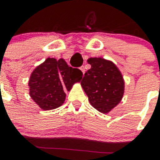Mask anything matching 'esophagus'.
Listing matches in <instances>:
<instances>
[{
    "instance_id": "34e87169",
    "label": "esophagus",
    "mask_w": 160,
    "mask_h": 160,
    "mask_svg": "<svg viewBox=\"0 0 160 160\" xmlns=\"http://www.w3.org/2000/svg\"><path fill=\"white\" fill-rule=\"evenodd\" d=\"M80 70L82 71L83 74H85V66H81V67H80Z\"/></svg>"
}]
</instances>
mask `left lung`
I'll return each instance as SVG.
<instances>
[{"mask_svg": "<svg viewBox=\"0 0 160 160\" xmlns=\"http://www.w3.org/2000/svg\"><path fill=\"white\" fill-rule=\"evenodd\" d=\"M91 68L81 81L90 105L98 111L108 114L119 105L124 96V80L113 61L102 57L87 60Z\"/></svg>", "mask_w": 160, "mask_h": 160, "instance_id": "8db88e82", "label": "left lung"}]
</instances>
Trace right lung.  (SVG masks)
Instances as JSON below:
<instances>
[{
  "label": "right lung",
  "mask_w": 160,
  "mask_h": 160,
  "mask_svg": "<svg viewBox=\"0 0 160 160\" xmlns=\"http://www.w3.org/2000/svg\"><path fill=\"white\" fill-rule=\"evenodd\" d=\"M83 73L70 67L62 58L48 57L36 66L29 79L30 96L44 110L61 106L65 100V90L70 91L75 83L80 82Z\"/></svg>",
  "instance_id": "add662e5"
}]
</instances>
